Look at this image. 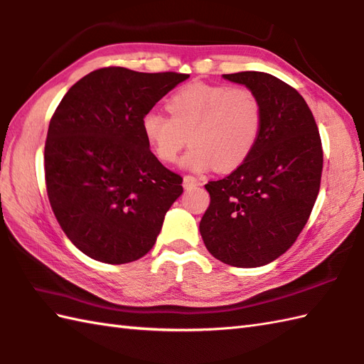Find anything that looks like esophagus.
Here are the masks:
<instances>
[{
    "label": "esophagus",
    "instance_id": "esophagus-1",
    "mask_svg": "<svg viewBox=\"0 0 364 364\" xmlns=\"http://www.w3.org/2000/svg\"><path fill=\"white\" fill-rule=\"evenodd\" d=\"M183 184H184L186 189H191V188H196V186H201L203 183H201V180L197 178V176H193V175H184Z\"/></svg>",
    "mask_w": 364,
    "mask_h": 364
}]
</instances>
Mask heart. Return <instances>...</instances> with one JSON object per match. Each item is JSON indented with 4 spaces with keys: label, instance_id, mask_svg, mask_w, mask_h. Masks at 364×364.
Here are the masks:
<instances>
[{
    "label": "heart",
    "instance_id": "obj_1",
    "mask_svg": "<svg viewBox=\"0 0 364 364\" xmlns=\"http://www.w3.org/2000/svg\"><path fill=\"white\" fill-rule=\"evenodd\" d=\"M166 107L171 116H142L144 138L158 159L175 163L189 136L192 149L183 164L192 171L239 167L255 150L264 124V105L248 87L192 82L168 97Z\"/></svg>",
    "mask_w": 364,
    "mask_h": 364
}]
</instances>
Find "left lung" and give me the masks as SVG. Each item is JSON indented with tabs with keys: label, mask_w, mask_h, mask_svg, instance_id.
Returning <instances> with one entry per match:
<instances>
[{
	"label": "left lung",
	"mask_w": 364,
	"mask_h": 364,
	"mask_svg": "<svg viewBox=\"0 0 364 364\" xmlns=\"http://www.w3.org/2000/svg\"><path fill=\"white\" fill-rule=\"evenodd\" d=\"M223 77L257 92L264 124L252 154L205 186L210 203L200 234L223 264L255 268L284 255L306 226L319 192L323 146L307 102L289 83L257 71Z\"/></svg>",
	"instance_id": "1"
}]
</instances>
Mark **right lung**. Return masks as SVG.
<instances>
[{
    "mask_svg": "<svg viewBox=\"0 0 364 364\" xmlns=\"http://www.w3.org/2000/svg\"><path fill=\"white\" fill-rule=\"evenodd\" d=\"M189 74L107 66L68 90L45 142L48 198L88 257L127 264L154 247L183 178L151 154L142 116Z\"/></svg>",
    "mask_w": 364,
    "mask_h": 364,
    "instance_id": "obj_1",
    "label": "right lung"
}]
</instances>
